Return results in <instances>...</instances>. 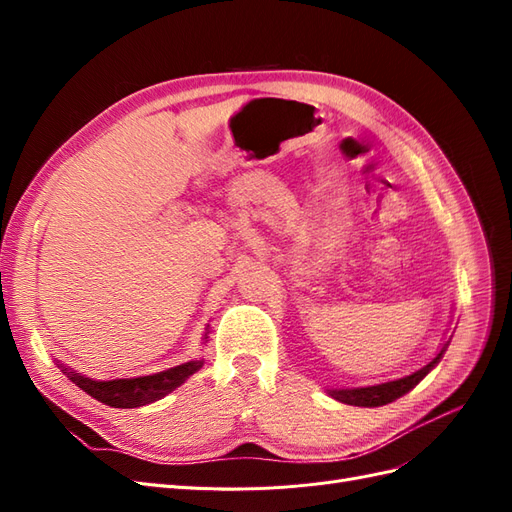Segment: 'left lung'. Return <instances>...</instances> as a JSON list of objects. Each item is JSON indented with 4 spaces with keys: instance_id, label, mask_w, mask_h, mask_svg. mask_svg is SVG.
I'll list each match as a JSON object with an SVG mask.
<instances>
[{
    "instance_id": "left-lung-1",
    "label": "left lung",
    "mask_w": 512,
    "mask_h": 512,
    "mask_svg": "<svg viewBox=\"0 0 512 512\" xmlns=\"http://www.w3.org/2000/svg\"><path fill=\"white\" fill-rule=\"evenodd\" d=\"M448 346V344H446ZM446 346L436 354V359H431L425 367L412 371L410 376L404 378H397L391 382H382V384H374V386H359V389H329L327 393L342 401V404L348 406H361V408H378V406H386L391 404V401L399 399L401 395H406L408 391H412L414 386L421 382L429 371L436 367L442 359V354L446 352Z\"/></svg>"
}]
</instances>
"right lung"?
Wrapping results in <instances>:
<instances>
[{
    "label": "right lung",
    "instance_id": "add662e5",
    "mask_svg": "<svg viewBox=\"0 0 512 512\" xmlns=\"http://www.w3.org/2000/svg\"><path fill=\"white\" fill-rule=\"evenodd\" d=\"M207 339V335H205ZM203 359L200 361H188L175 367H168L164 371H158V374L151 376H138V378H115V380H94V378H85L76 371L57 365L72 384L79 386L81 391L98 399L100 404L111 406V408H138V406H147L151 401H158L170 391H175L177 386H181L185 380H188L194 371L203 367Z\"/></svg>",
    "mask_w": 512,
    "mask_h": 512
}]
</instances>
